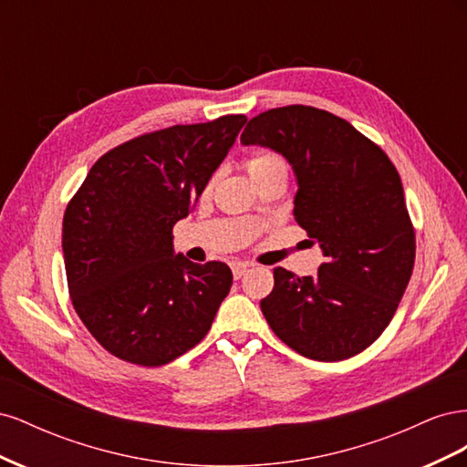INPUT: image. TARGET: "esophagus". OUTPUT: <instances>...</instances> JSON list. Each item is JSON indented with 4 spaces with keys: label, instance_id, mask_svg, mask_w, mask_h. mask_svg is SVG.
I'll return each instance as SVG.
<instances>
[{
    "label": "esophagus",
    "instance_id": "esophagus-1",
    "mask_svg": "<svg viewBox=\"0 0 467 467\" xmlns=\"http://www.w3.org/2000/svg\"><path fill=\"white\" fill-rule=\"evenodd\" d=\"M247 268H249V265H247V263H242V261L232 263V273H234V278H242V276L245 275Z\"/></svg>",
    "mask_w": 467,
    "mask_h": 467
}]
</instances>
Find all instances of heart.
<instances>
[{
	"mask_svg": "<svg viewBox=\"0 0 467 467\" xmlns=\"http://www.w3.org/2000/svg\"><path fill=\"white\" fill-rule=\"evenodd\" d=\"M245 167L249 175L253 177V181H259L265 175L275 173V171H286L285 160H282L275 151H259V153L249 155L245 160Z\"/></svg>",
	"mask_w": 467,
	"mask_h": 467,
	"instance_id": "1",
	"label": "heart"
}]
</instances>
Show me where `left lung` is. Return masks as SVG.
Instances as JSON below:
<instances>
[{"label": "left lung", "instance_id": "1", "mask_svg": "<svg viewBox=\"0 0 467 467\" xmlns=\"http://www.w3.org/2000/svg\"><path fill=\"white\" fill-rule=\"evenodd\" d=\"M242 144L288 160L298 181L294 218L325 257L316 276L275 268V288L261 300L265 319L306 358L358 355L389 325L415 265L398 169L350 122L306 105L253 117Z\"/></svg>", "mask_w": 467, "mask_h": 467}]
</instances>
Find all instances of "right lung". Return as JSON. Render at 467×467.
<instances>
[{
  "mask_svg": "<svg viewBox=\"0 0 467 467\" xmlns=\"http://www.w3.org/2000/svg\"><path fill=\"white\" fill-rule=\"evenodd\" d=\"M245 122L225 115L129 140L95 161L69 201L62 223L69 298L117 358L163 366L210 331L232 271L175 255L173 225L189 216Z\"/></svg>",
  "mask_w": 467,
  "mask_h": 467,
  "instance_id": "right-lung-1",
  "label": "right lung"
}]
</instances>
